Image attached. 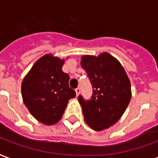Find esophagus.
<instances>
[{
  "mask_svg": "<svg viewBox=\"0 0 158 158\" xmlns=\"http://www.w3.org/2000/svg\"><path fill=\"white\" fill-rule=\"evenodd\" d=\"M75 91H76V94H77V97L79 96V94H80V93H81L80 87H77V89H76Z\"/></svg>",
  "mask_w": 158,
  "mask_h": 158,
  "instance_id": "obj_1",
  "label": "esophagus"
}]
</instances>
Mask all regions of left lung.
I'll list each match as a JSON object with an SVG mask.
<instances>
[{
  "label": "left lung",
  "instance_id": "left-lung-1",
  "mask_svg": "<svg viewBox=\"0 0 158 158\" xmlns=\"http://www.w3.org/2000/svg\"><path fill=\"white\" fill-rule=\"evenodd\" d=\"M81 65L93 85L92 98L78 101L84 119L96 131L112 126L121 118L131 98V81L120 62L107 52L81 56Z\"/></svg>",
  "mask_w": 158,
  "mask_h": 158
}]
</instances>
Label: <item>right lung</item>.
<instances>
[{"label":"right lung","instance_id":"1","mask_svg":"<svg viewBox=\"0 0 158 158\" xmlns=\"http://www.w3.org/2000/svg\"><path fill=\"white\" fill-rule=\"evenodd\" d=\"M65 60L47 54L37 60L22 82L25 106L38 121L52 125L60 120L68 101L76 97L69 75L62 71Z\"/></svg>","mask_w":158,"mask_h":158}]
</instances>
